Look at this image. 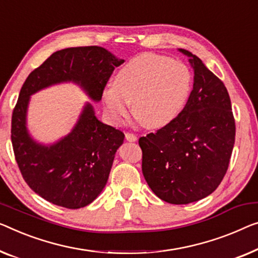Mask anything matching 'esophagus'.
<instances>
[{
	"instance_id": "esophagus-1",
	"label": "esophagus",
	"mask_w": 258,
	"mask_h": 258,
	"mask_svg": "<svg viewBox=\"0 0 258 258\" xmlns=\"http://www.w3.org/2000/svg\"><path fill=\"white\" fill-rule=\"evenodd\" d=\"M125 138H126V140L130 141V142L137 141V137L134 136L133 133H126V134H125Z\"/></svg>"
}]
</instances>
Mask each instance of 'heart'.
Returning a JSON list of instances; mask_svg holds the SVG:
<instances>
[{"instance_id": "heart-1", "label": "heart", "mask_w": 258, "mask_h": 258, "mask_svg": "<svg viewBox=\"0 0 258 258\" xmlns=\"http://www.w3.org/2000/svg\"><path fill=\"white\" fill-rule=\"evenodd\" d=\"M192 89L189 67L170 57L145 53L131 59L114 76L113 86L103 91V103L111 118L132 113L142 126L161 128L179 116Z\"/></svg>"}]
</instances>
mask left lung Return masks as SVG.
Wrapping results in <instances>:
<instances>
[{
    "mask_svg": "<svg viewBox=\"0 0 258 258\" xmlns=\"http://www.w3.org/2000/svg\"><path fill=\"white\" fill-rule=\"evenodd\" d=\"M194 88L179 116L141 137L142 174L157 197L190 204L217 189L228 169L235 142V120L222 81L186 49Z\"/></svg>",
    "mask_w": 258,
    "mask_h": 258,
    "instance_id": "8db88e82",
    "label": "left lung"
}]
</instances>
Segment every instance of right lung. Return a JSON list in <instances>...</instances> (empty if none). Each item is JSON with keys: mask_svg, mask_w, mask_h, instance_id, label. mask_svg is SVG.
<instances>
[{"mask_svg": "<svg viewBox=\"0 0 258 258\" xmlns=\"http://www.w3.org/2000/svg\"><path fill=\"white\" fill-rule=\"evenodd\" d=\"M122 62L99 46L64 48L31 72L23 84L11 119V142L23 178L47 202L72 210L94 202L104 189L125 136L99 121L87 103L71 133L52 145L39 144L26 127L30 96L53 84L73 82L99 102L114 67Z\"/></svg>", "mask_w": 258, "mask_h": 258, "instance_id": "obj_1", "label": "right lung"}]
</instances>
